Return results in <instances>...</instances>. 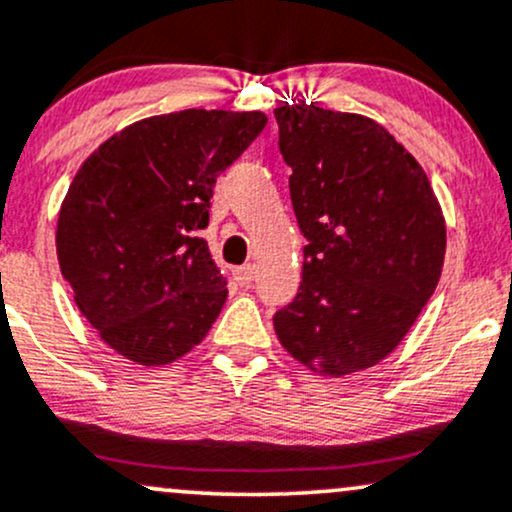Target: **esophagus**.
<instances>
[{
  "label": "esophagus",
  "instance_id": "obj_1",
  "mask_svg": "<svg viewBox=\"0 0 512 512\" xmlns=\"http://www.w3.org/2000/svg\"><path fill=\"white\" fill-rule=\"evenodd\" d=\"M235 279H238L240 286H250L255 282V265H243L235 269Z\"/></svg>",
  "mask_w": 512,
  "mask_h": 512
}]
</instances>
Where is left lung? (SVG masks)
Returning <instances> with one entry per match:
<instances>
[{
	"mask_svg": "<svg viewBox=\"0 0 512 512\" xmlns=\"http://www.w3.org/2000/svg\"><path fill=\"white\" fill-rule=\"evenodd\" d=\"M301 235L299 294L274 313L291 357L323 376L384 359L440 282L445 218L423 167L357 114L274 109Z\"/></svg>",
	"mask_w": 512,
	"mask_h": 512,
	"instance_id": "8db88e82",
	"label": "left lung"
}]
</instances>
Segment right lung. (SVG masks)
Here are the masks:
<instances>
[{"label":"right lung","instance_id":"add662e5","mask_svg":"<svg viewBox=\"0 0 512 512\" xmlns=\"http://www.w3.org/2000/svg\"><path fill=\"white\" fill-rule=\"evenodd\" d=\"M260 111L187 109L123 128L87 157L58 218V260L101 340L155 367L204 340L226 303L201 230Z\"/></svg>","mask_w":512,"mask_h":512}]
</instances>
